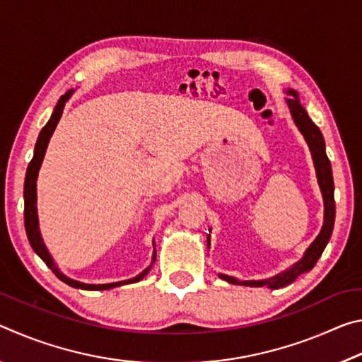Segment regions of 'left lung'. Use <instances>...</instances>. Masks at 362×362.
<instances>
[{
    "instance_id": "8db88e82",
    "label": "left lung",
    "mask_w": 362,
    "mask_h": 362,
    "mask_svg": "<svg viewBox=\"0 0 362 362\" xmlns=\"http://www.w3.org/2000/svg\"><path fill=\"white\" fill-rule=\"evenodd\" d=\"M289 94L293 99H287V105L291 108L292 118L296 121L297 127L300 132L303 134L306 144L310 146L311 156H313V163L316 168V175H317V183H320L322 198H324V225L320 235H317L313 244L306 250L303 259L297 262L296 265H292L289 269H286L281 274L263 279V281H238L231 276H226V274H220V278L228 281L231 284H244V286H252V287H262L268 286L269 289H278V287H283L286 284L292 283L298 274L305 272H310L311 268L316 265V262L320 260L322 255L324 249H326L327 243L330 240V235H332L334 230V222H335V199H334V179H332V168H330V161L326 155V144H324V137L313 121L310 119L308 113L305 112L302 103L298 102V97L296 90H289ZM207 244H209V236H207Z\"/></svg>"
}]
</instances>
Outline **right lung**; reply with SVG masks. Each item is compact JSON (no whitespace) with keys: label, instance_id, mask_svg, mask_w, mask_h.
Listing matches in <instances>:
<instances>
[{"label":"right lung","instance_id":"obj_1","mask_svg":"<svg viewBox=\"0 0 362 362\" xmlns=\"http://www.w3.org/2000/svg\"><path fill=\"white\" fill-rule=\"evenodd\" d=\"M73 90H69L65 95H62L57 102L56 108H54V113L51 116V119L47 121V124L42 127L41 132H40V137L36 140V145H35V155L32 158V161H30L28 168H27V174H25V185H23V199H25V209H23V218H25V231H27V236H28V241H30V246L33 247V250L36 254L41 257V260L46 263V265L52 269V273L56 274V276L64 281L65 284H69L71 287H76V289H84V291H105V289H112V287H118L122 286L126 283H137V281L142 279L146 273H148L150 268L144 269L142 273L139 274V276L132 278L129 281H121V283H112V284H84V283H78V281H73L70 278H66L65 274H62L57 269V267L54 265V262L51 259V255H49L47 249L45 246V243L41 240V235H40V228H38V216H36V179H38V170L41 168V163H42V158H45V153L47 148V144H49V139H51L54 129H56L57 122L60 119V116H62L64 112V107H65V102L70 99ZM156 259V255H153V260Z\"/></svg>","mask_w":362,"mask_h":362}]
</instances>
